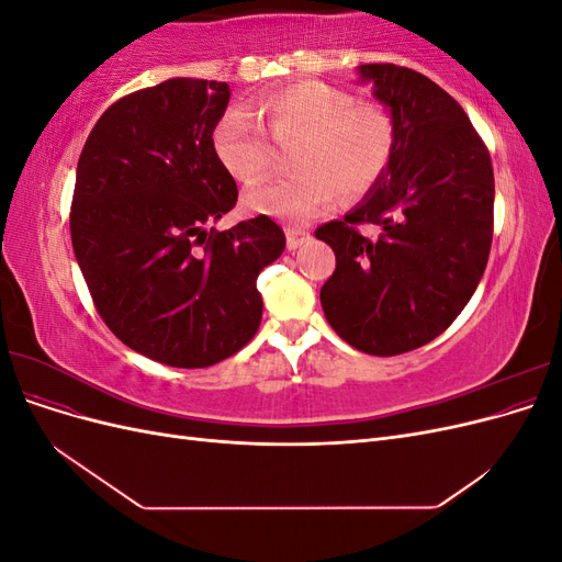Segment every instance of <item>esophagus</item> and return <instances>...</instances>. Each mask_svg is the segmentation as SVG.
Masks as SVG:
<instances>
[{"mask_svg":"<svg viewBox=\"0 0 562 562\" xmlns=\"http://www.w3.org/2000/svg\"><path fill=\"white\" fill-rule=\"evenodd\" d=\"M312 239L310 232L304 229H288L285 232V248L288 250H297L302 244H307Z\"/></svg>","mask_w":562,"mask_h":562,"instance_id":"34e87169","label":"esophagus"}]
</instances>
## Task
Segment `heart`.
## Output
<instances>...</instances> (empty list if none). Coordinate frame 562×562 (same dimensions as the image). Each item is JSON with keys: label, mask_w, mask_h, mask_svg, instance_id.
Instances as JSON below:
<instances>
[{"label": "heart", "mask_w": 562, "mask_h": 562, "mask_svg": "<svg viewBox=\"0 0 562 562\" xmlns=\"http://www.w3.org/2000/svg\"><path fill=\"white\" fill-rule=\"evenodd\" d=\"M250 110L274 143H297L293 178L255 184L246 192L244 206L255 215L304 223L330 211L339 190L347 196L366 194L394 157L391 114L380 105L356 103L351 93L326 81L310 79L267 91L252 100ZM254 117L229 108L211 133L215 159L241 182L260 180L274 164V147Z\"/></svg>", "instance_id": "1"}]
</instances>
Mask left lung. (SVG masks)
<instances>
[{"mask_svg": "<svg viewBox=\"0 0 562 562\" xmlns=\"http://www.w3.org/2000/svg\"><path fill=\"white\" fill-rule=\"evenodd\" d=\"M359 81L394 119L396 147L363 201L316 229L337 258L321 307L353 349L396 356L443 333L479 288L495 176L467 112L429 77L370 63ZM359 222L378 224L379 239L356 233Z\"/></svg>", "mask_w": 562, "mask_h": 562, "instance_id": "obj_1", "label": "left lung"}]
</instances>
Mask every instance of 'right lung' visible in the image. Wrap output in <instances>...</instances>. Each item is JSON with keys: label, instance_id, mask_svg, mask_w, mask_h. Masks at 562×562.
<instances>
[{"label": "right lung", "instance_id": "right-lung-1", "mask_svg": "<svg viewBox=\"0 0 562 562\" xmlns=\"http://www.w3.org/2000/svg\"><path fill=\"white\" fill-rule=\"evenodd\" d=\"M229 83L176 77L105 110L77 164L70 234L98 314L126 347L173 368H206L248 345L255 288L285 248L258 215L206 229L236 203L211 133Z\"/></svg>", "mask_w": 562, "mask_h": 562}]
</instances>
